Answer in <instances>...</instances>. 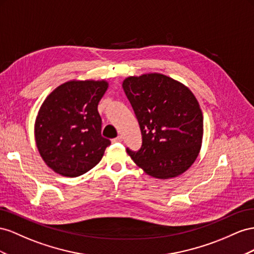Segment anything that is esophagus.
Returning <instances> with one entry per match:
<instances>
[{"label":"esophagus","mask_w":254,"mask_h":254,"mask_svg":"<svg viewBox=\"0 0 254 254\" xmlns=\"http://www.w3.org/2000/svg\"><path fill=\"white\" fill-rule=\"evenodd\" d=\"M112 141H113V142H121V141H122V137H121V136L116 137V138H114Z\"/></svg>","instance_id":"obj_1"}]
</instances>
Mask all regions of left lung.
Here are the masks:
<instances>
[{
	"instance_id": "obj_1",
	"label": "left lung",
	"mask_w": 254,
	"mask_h": 254,
	"mask_svg": "<svg viewBox=\"0 0 254 254\" xmlns=\"http://www.w3.org/2000/svg\"><path fill=\"white\" fill-rule=\"evenodd\" d=\"M123 90L138 120L142 144L127 149L150 177L167 180L184 173L197 159L203 138V115L187 86L162 73L128 76Z\"/></svg>"
}]
</instances>
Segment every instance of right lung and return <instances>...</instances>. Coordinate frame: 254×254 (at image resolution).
<instances>
[{
  "label": "right lung",
  "instance_id": "right-lung-1",
  "mask_svg": "<svg viewBox=\"0 0 254 254\" xmlns=\"http://www.w3.org/2000/svg\"><path fill=\"white\" fill-rule=\"evenodd\" d=\"M107 88L105 79H71L43 101L34 135L40 156L54 172L75 178L102 159L111 141L101 135L98 105Z\"/></svg>",
  "mask_w": 254,
  "mask_h": 254
}]
</instances>
